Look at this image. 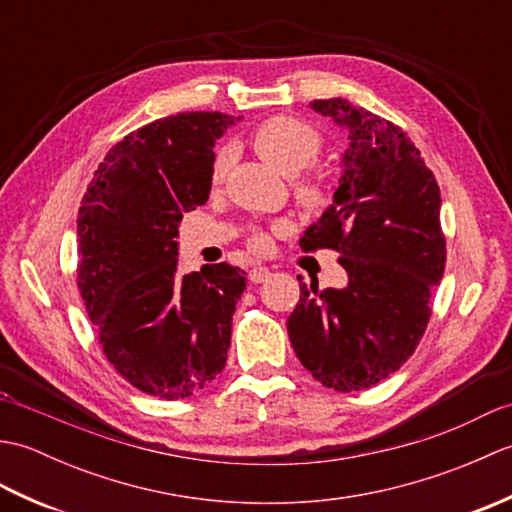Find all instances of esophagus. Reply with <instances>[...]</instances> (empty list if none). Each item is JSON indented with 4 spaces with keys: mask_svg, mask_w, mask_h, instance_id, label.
<instances>
[{
    "mask_svg": "<svg viewBox=\"0 0 512 512\" xmlns=\"http://www.w3.org/2000/svg\"><path fill=\"white\" fill-rule=\"evenodd\" d=\"M268 277H270V270L262 264L253 266V268H250V273H248V279L253 281V284H262V281H266Z\"/></svg>",
    "mask_w": 512,
    "mask_h": 512,
    "instance_id": "esophagus-1",
    "label": "esophagus"
}]
</instances>
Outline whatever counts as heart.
<instances>
[{
    "label": "heart",
    "mask_w": 512,
    "mask_h": 512,
    "mask_svg": "<svg viewBox=\"0 0 512 512\" xmlns=\"http://www.w3.org/2000/svg\"><path fill=\"white\" fill-rule=\"evenodd\" d=\"M248 140L250 147L270 167H275L284 176H297L292 180V193L303 209L319 211L330 202V189L319 173L299 176L323 151V136L317 127L295 116H273L259 123ZM228 167H231V151L226 147L217 149L211 165L213 184H220L226 178ZM273 231H281V226H275ZM270 244H273V239H270L268 231H253L248 237V246L257 253H266Z\"/></svg>",
    "instance_id": "obj_1"
}]
</instances>
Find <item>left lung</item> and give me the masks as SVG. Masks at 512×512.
<instances>
[{"mask_svg":"<svg viewBox=\"0 0 512 512\" xmlns=\"http://www.w3.org/2000/svg\"><path fill=\"white\" fill-rule=\"evenodd\" d=\"M310 107L343 127L350 147L334 202L299 244L341 253L347 286L301 284L288 336L321 385L358 391L398 372L427 330L447 262L440 187L398 125L345 99Z\"/></svg>","mask_w":512,"mask_h":512,"instance_id":"8db88e82","label":"left lung"}]
</instances>
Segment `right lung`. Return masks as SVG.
I'll return each instance as SVG.
<instances>
[{
	"instance_id": "right-lung-1",
	"label": "right lung",
	"mask_w": 512,
	"mask_h": 512,
	"mask_svg": "<svg viewBox=\"0 0 512 512\" xmlns=\"http://www.w3.org/2000/svg\"><path fill=\"white\" fill-rule=\"evenodd\" d=\"M239 118L184 112L107 151L83 195L79 284L103 354L129 385L187 398L226 365L246 273L213 264L178 275L182 213L209 200L215 140Z\"/></svg>"
}]
</instances>
